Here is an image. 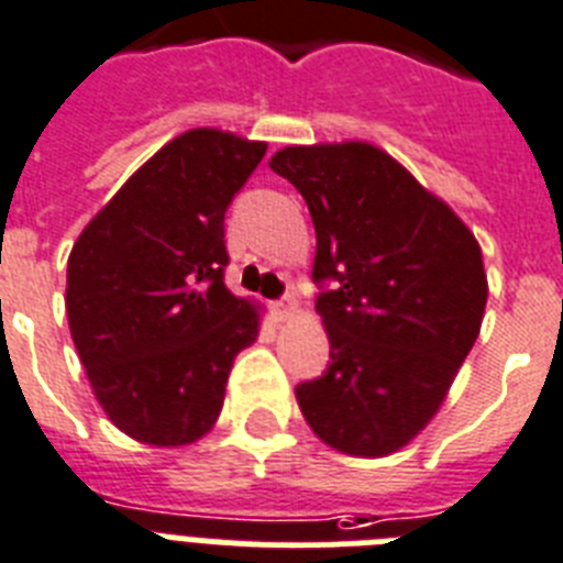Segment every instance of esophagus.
Wrapping results in <instances>:
<instances>
[{"instance_id": "34e87169", "label": "esophagus", "mask_w": 563, "mask_h": 563, "mask_svg": "<svg viewBox=\"0 0 563 563\" xmlns=\"http://www.w3.org/2000/svg\"><path fill=\"white\" fill-rule=\"evenodd\" d=\"M271 310H273V316H276V319H290V316L296 313L299 307H296V299H292V296H285V299L273 301Z\"/></svg>"}]
</instances>
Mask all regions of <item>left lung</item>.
Returning a JSON list of instances; mask_svg holds the SVG:
<instances>
[{
    "mask_svg": "<svg viewBox=\"0 0 563 563\" xmlns=\"http://www.w3.org/2000/svg\"><path fill=\"white\" fill-rule=\"evenodd\" d=\"M271 167L305 196L330 364L296 398L321 441L387 455L424 430L487 305L482 247L444 201L367 142L285 147Z\"/></svg>",
    "mask_w": 563,
    "mask_h": 563,
    "instance_id": "1",
    "label": "left lung"
}]
</instances>
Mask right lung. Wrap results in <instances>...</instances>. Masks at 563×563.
<instances>
[{"instance_id": "1", "label": "right lung", "mask_w": 563, "mask_h": 563, "mask_svg": "<svg viewBox=\"0 0 563 563\" xmlns=\"http://www.w3.org/2000/svg\"><path fill=\"white\" fill-rule=\"evenodd\" d=\"M264 142L196 128L147 158L67 258V324L99 405L131 439L181 446L219 419L258 310L224 287V213Z\"/></svg>"}]
</instances>
